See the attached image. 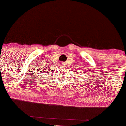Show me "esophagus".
Returning a JSON list of instances; mask_svg holds the SVG:
<instances>
[{
	"label": "esophagus",
	"mask_w": 126,
	"mask_h": 126,
	"mask_svg": "<svg viewBox=\"0 0 126 126\" xmlns=\"http://www.w3.org/2000/svg\"><path fill=\"white\" fill-rule=\"evenodd\" d=\"M61 64H62V65H64V63H62Z\"/></svg>",
	"instance_id": "obj_1"
}]
</instances>
